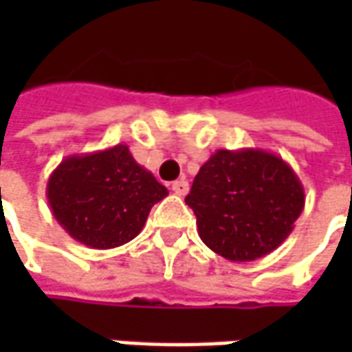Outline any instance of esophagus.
I'll list each match as a JSON object with an SVG mask.
<instances>
[{
  "label": "esophagus",
  "instance_id": "1",
  "mask_svg": "<svg viewBox=\"0 0 352 352\" xmlns=\"http://www.w3.org/2000/svg\"><path fill=\"white\" fill-rule=\"evenodd\" d=\"M188 190H190V184L186 182V180H176V182H172V192L176 194V196H186L188 194Z\"/></svg>",
  "mask_w": 352,
  "mask_h": 352
}]
</instances>
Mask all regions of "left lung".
Returning <instances> with one entry per match:
<instances>
[{"label":"left lung","mask_w":352,"mask_h":352,"mask_svg":"<svg viewBox=\"0 0 352 352\" xmlns=\"http://www.w3.org/2000/svg\"><path fill=\"white\" fill-rule=\"evenodd\" d=\"M186 204L199 239L233 263L278 249L304 211V186L282 156L263 148H219L204 162Z\"/></svg>","instance_id":"left-lung-1"}]
</instances>
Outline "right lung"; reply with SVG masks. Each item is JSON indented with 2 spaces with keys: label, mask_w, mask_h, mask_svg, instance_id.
I'll return each mask as SVG.
<instances>
[{
  "label": "right lung",
  "mask_w": 352,
  "mask_h": 352,
  "mask_svg": "<svg viewBox=\"0 0 352 352\" xmlns=\"http://www.w3.org/2000/svg\"><path fill=\"white\" fill-rule=\"evenodd\" d=\"M168 190L133 158L127 144L70 155L48 176L50 211L74 241L116 249L141 233L148 211Z\"/></svg>",
  "instance_id": "right-lung-1"
}]
</instances>
